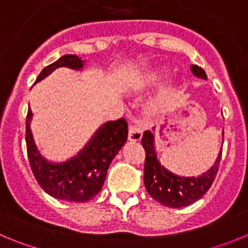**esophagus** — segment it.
Returning a JSON list of instances; mask_svg holds the SVG:
<instances>
[{
  "label": "esophagus",
  "mask_w": 248,
  "mask_h": 248,
  "mask_svg": "<svg viewBox=\"0 0 248 248\" xmlns=\"http://www.w3.org/2000/svg\"><path fill=\"white\" fill-rule=\"evenodd\" d=\"M143 137V129L138 125L129 126V140L130 141H140Z\"/></svg>",
  "instance_id": "esophagus-1"
}]
</instances>
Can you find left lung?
<instances>
[{"mask_svg": "<svg viewBox=\"0 0 248 248\" xmlns=\"http://www.w3.org/2000/svg\"><path fill=\"white\" fill-rule=\"evenodd\" d=\"M191 72L199 78L207 79L205 71L196 64L191 65ZM145 150L144 164V184L151 198L161 205L177 209L191 205L200 200L211 187L220 166L222 148L214 166L199 177H183L172 174L164 168L157 160L154 146V134L146 130L141 138Z\"/></svg>", "mask_w": 248, "mask_h": 248, "instance_id": "obj_1", "label": "left lung"}]
</instances>
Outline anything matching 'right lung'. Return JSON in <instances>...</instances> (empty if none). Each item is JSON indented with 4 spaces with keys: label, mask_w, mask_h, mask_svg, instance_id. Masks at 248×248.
Returning a JSON list of instances; mask_svg holds the SVG:
<instances>
[{
    "label": "right lung",
    "mask_w": 248,
    "mask_h": 248,
    "mask_svg": "<svg viewBox=\"0 0 248 248\" xmlns=\"http://www.w3.org/2000/svg\"><path fill=\"white\" fill-rule=\"evenodd\" d=\"M59 67L82 69L83 61L74 54H65L52 64L43 68L36 82ZM32 110L28 109L26 119V144L30 165L39 186L48 195L59 200L87 202L102 190L109 165L128 139L125 119L105 123L93 135L88 144L74 157L62 164L49 163L34 144L30 122Z\"/></svg>",
    "instance_id": "1"
}]
</instances>
